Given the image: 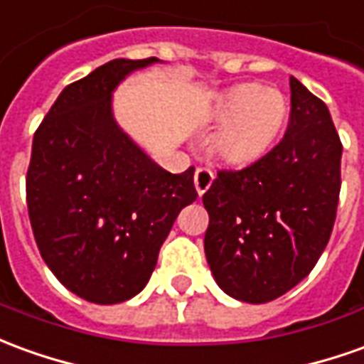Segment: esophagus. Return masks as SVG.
<instances>
[{"label": "esophagus", "instance_id": "34e87169", "mask_svg": "<svg viewBox=\"0 0 364 364\" xmlns=\"http://www.w3.org/2000/svg\"><path fill=\"white\" fill-rule=\"evenodd\" d=\"M213 181H215V171L210 167H199L195 171V189L199 195H203L213 185Z\"/></svg>", "mask_w": 364, "mask_h": 364}]
</instances>
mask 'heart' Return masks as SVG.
Instances as JSON below:
<instances>
[{"label": "heart", "instance_id": "heart-1", "mask_svg": "<svg viewBox=\"0 0 364 364\" xmlns=\"http://www.w3.org/2000/svg\"><path fill=\"white\" fill-rule=\"evenodd\" d=\"M215 156L232 167L256 164L278 141L288 120V100L278 88L244 82L226 90L215 106Z\"/></svg>", "mask_w": 364, "mask_h": 364}]
</instances>
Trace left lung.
Segmentation results:
<instances>
[{
	"instance_id": "8db88e82",
	"label": "left lung",
	"mask_w": 364,
	"mask_h": 364,
	"mask_svg": "<svg viewBox=\"0 0 364 364\" xmlns=\"http://www.w3.org/2000/svg\"><path fill=\"white\" fill-rule=\"evenodd\" d=\"M288 132L270 154L238 171H218L203 195L205 254L218 288L266 304L306 278L331 236L341 154L331 114L289 78Z\"/></svg>"
}]
</instances>
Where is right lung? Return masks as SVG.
<instances>
[{"instance_id":"add662e5","label":"right lung","mask_w":364,"mask_h":364,"mask_svg":"<svg viewBox=\"0 0 364 364\" xmlns=\"http://www.w3.org/2000/svg\"><path fill=\"white\" fill-rule=\"evenodd\" d=\"M159 58H114L58 94L33 138L27 208L39 252L86 301L120 304L146 288L195 167L175 175L118 126L112 94Z\"/></svg>"}]
</instances>
